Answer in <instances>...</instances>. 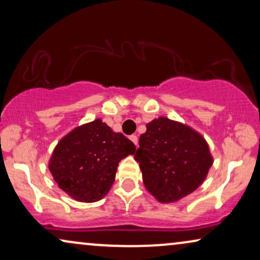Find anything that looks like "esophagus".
<instances>
[{
    "label": "esophagus",
    "instance_id": "34e87169",
    "mask_svg": "<svg viewBox=\"0 0 260 260\" xmlns=\"http://www.w3.org/2000/svg\"><path fill=\"white\" fill-rule=\"evenodd\" d=\"M130 140L133 141V143H134L135 145H136V147H138V138H137L136 135H131Z\"/></svg>",
    "mask_w": 260,
    "mask_h": 260
}]
</instances>
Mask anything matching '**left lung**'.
Returning <instances> with one entry per match:
<instances>
[{
  "mask_svg": "<svg viewBox=\"0 0 260 260\" xmlns=\"http://www.w3.org/2000/svg\"><path fill=\"white\" fill-rule=\"evenodd\" d=\"M147 189L159 202H174L194 191L213 159L208 145L183 124L159 117L147 124L135 154Z\"/></svg>",
  "mask_w": 260,
  "mask_h": 260,
  "instance_id": "1",
  "label": "left lung"
}]
</instances>
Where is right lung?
<instances>
[{"mask_svg": "<svg viewBox=\"0 0 260 260\" xmlns=\"http://www.w3.org/2000/svg\"><path fill=\"white\" fill-rule=\"evenodd\" d=\"M136 147L123 134H116L101 119L77 127L62 138L49 163L55 182L70 197L94 202L108 194L115 182L120 159Z\"/></svg>", "mask_w": 260, "mask_h": 260, "instance_id": "add662e5", "label": "right lung"}]
</instances>
